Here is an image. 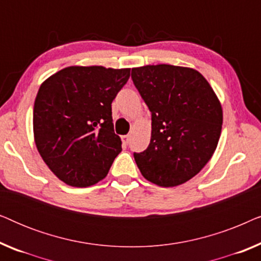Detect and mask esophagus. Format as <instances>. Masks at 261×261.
Segmentation results:
<instances>
[{
	"mask_svg": "<svg viewBox=\"0 0 261 261\" xmlns=\"http://www.w3.org/2000/svg\"><path fill=\"white\" fill-rule=\"evenodd\" d=\"M129 141H130V135L129 134L123 135V137H122V142H123V144L127 145Z\"/></svg>",
	"mask_w": 261,
	"mask_h": 261,
	"instance_id": "1",
	"label": "esophagus"
}]
</instances>
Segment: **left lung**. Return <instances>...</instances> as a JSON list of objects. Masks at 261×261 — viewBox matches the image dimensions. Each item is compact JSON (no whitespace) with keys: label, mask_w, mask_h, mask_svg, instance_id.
Masks as SVG:
<instances>
[{"label":"left lung","mask_w":261,"mask_h":261,"mask_svg":"<svg viewBox=\"0 0 261 261\" xmlns=\"http://www.w3.org/2000/svg\"><path fill=\"white\" fill-rule=\"evenodd\" d=\"M132 80L152 113L148 147L134 153L139 170L159 187L185 183L206 165L219 144L223 122L219 97L191 67H133Z\"/></svg>","instance_id":"left-lung-1"}]
</instances>
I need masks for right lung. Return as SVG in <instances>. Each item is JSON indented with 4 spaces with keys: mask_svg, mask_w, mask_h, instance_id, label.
<instances>
[{
    "mask_svg": "<svg viewBox=\"0 0 261 261\" xmlns=\"http://www.w3.org/2000/svg\"><path fill=\"white\" fill-rule=\"evenodd\" d=\"M129 76L130 69L73 65L42 82L33 109L35 146L65 184L98 183L122 151L112 102Z\"/></svg>",
    "mask_w": 261,
    "mask_h": 261,
    "instance_id": "1",
    "label": "right lung"
}]
</instances>
